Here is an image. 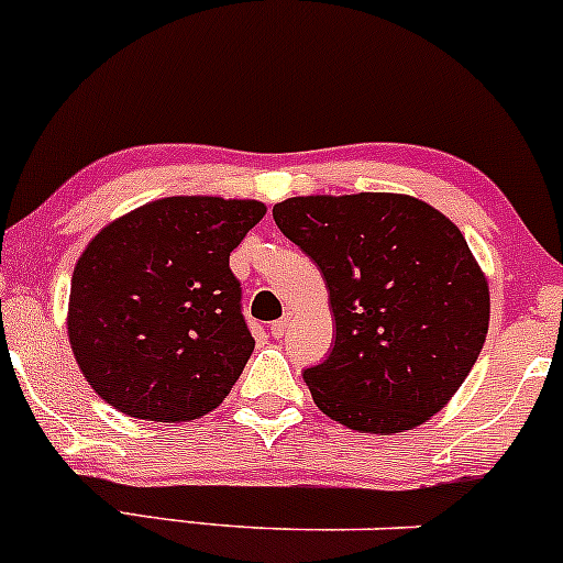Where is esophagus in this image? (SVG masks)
Returning <instances> with one entry per match:
<instances>
[{
  "label": "esophagus",
  "instance_id": "obj_1",
  "mask_svg": "<svg viewBox=\"0 0 563 563\" xmlns=\"http://www.w3.org/2000/svg\"><path fill=\"white\" fill-rule=\"evenodd\" d=\"M288 323H291V314L286 312V314H283V318H277L275 323L269 325L272 336H275V339H283V336H286V331H288Z\"/></svg>",
  "mask_w": 563,
  "mask_h": 563
}]
</instances>
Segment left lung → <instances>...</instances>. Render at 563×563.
I'll list each match as a JSON object with an SVG mask.
<instances>
[{"label":"left lung","mask_w":563,"mask_h":563,"mask_svg":"<svg viewBox=\"0 0 563 563\" xmlns=\"http://www.w3.org/2000/svg\"><path fill=\"white\" fill-rule=\"evenodd\" d=\"M277 230L323 272L336 339L305 368L318 409L363 432L411 430L471 374L489 286L465 238L428 202L361 191L288 197Z\"/></svg>","instance_id":"obj_1"}]
</instances>
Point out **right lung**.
Returning <instances> with one entry per match:
<instances>
[{
	"instance_id": "1",
	"label": "right lung",
	"mask_w": 563,
	"mask_h": 563,
	"mask_svg": "<svg viewBox=\"0 0 563 563\" xmlns=\"http://www.w3.org/2000/svg\"><path fill=\"white\" fill-rule=\"evenodd\" d=\"M267 208L165 197L103 227L71 275L69 342L90 387L128 417L189 422L253 352L230 253Z\"/></svg>"
}]
</instances>
